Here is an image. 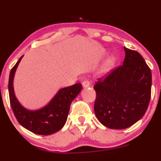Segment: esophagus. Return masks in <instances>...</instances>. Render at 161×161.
<instances>
[{
  "instance_id": "1",
  "label": "esophagus",
  "mask_w": 161,
  "mask_h": 161,
  "mask_svg": "<svg viewBox=\"0 0 161 161\" xmlns=\"http://www.w3.org/2000/svg\"><path fill=\"white\" fill-rule=\"evenodd\" d=\"M90 82H89V81H88V80H86V81H84V82H82V86H83V88H89V87H90Z\"/></svg>"
}]
</instances>
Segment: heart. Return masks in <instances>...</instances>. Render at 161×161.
I'll return each mask as SVG.
<instances>
[{"instance_id": "obj_1", "label": "heart", "mask_w": 161, "mask_h": 161, "mask_svg": "<svg viewBox=\"0 0 161 161\" xmlns=\"http://www.w3.org/2000/svg\"><path fill=\"white\" fill-rule=\"evenodd\" d=\"M115 64V58L114 57H110L106 60L105 63H104L103 66V68H102V71L103 73H106L111 69L112 68L114 65Z\"/></svg>"}]
</instances>
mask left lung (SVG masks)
Here are the masks:
<instances>
[{
    "label": "left lung",
    "instance_id": "left-lung-1",
    "mask_svg": "<svg viewBox=\"0 0 161 161\" xmlns=\"http://www.w3.org/2000/svg\"><path fill=\"white\" fill-rule=\"evenodd\" d=\"M123 65L94 85V112L100 122L111 129L132 126L145 115L150 102L152 72L142 56L124 47Z\"/></svg>",
    "mask_w": 161,
    "mask_h": 161
}]
</instances>
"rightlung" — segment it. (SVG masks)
Listing matches in <instances>:
<instances>
[{"label":"right lung","instance_id":"add662e5","mask_svg":"<svg viewBox=\"0 0 161 161\" xmlns=\"http://www.w3.org/2000/svg\"><path fill=\"white\" fill-rule=\"evenodd\" d=\"M22 55L11 69L9 77V95L10 105L17 121L22 127L39 135L58 132L65 125L70 104L82 90V84L60 89L47 105L37 110H28L21 105L15 95L13 79Z\"/></svg>","mask_w":161,"mask_h":161}]
</instances>
